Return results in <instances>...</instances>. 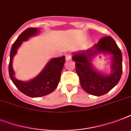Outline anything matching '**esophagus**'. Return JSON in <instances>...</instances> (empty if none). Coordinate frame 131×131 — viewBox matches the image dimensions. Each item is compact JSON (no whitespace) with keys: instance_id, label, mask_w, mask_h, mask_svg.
Returning <instances> with one entry per match:
<instances>
[{"instance_id":"34e87169","label":"esophagus","mask_w":131,"mask_h":131,"mask_svg":"<svg viewBox=\"0 0 131 131\" xmlns=\"http://www.w3.org/2000/svg\"><path fill=\"white\" fill-rule=\"evenodd\" d=\"M65 57L67 61L71 60V53H67L65 55Z\"/></svg>"}]
</instances>
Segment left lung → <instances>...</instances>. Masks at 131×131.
<instances>
[{
    "label": "left lung",
    "mask_w": 131,
    "mask_h": 131,
    "mask_svg": "<svg viewBox=\"0 0 131 131\" xmlns=\"http://www.w3.org/2000/svg\"><path fill=\"white\" fill-rule=\"evenodd\" d=\"M99 52L112 54V72L103 76L94 72L89 62V58ZM72 59L75 62V70L83 89L90 94L102 96L107 93L120 81L122 73V56L120 48L110 36L101 38L91 49L74 54Z\"/></svg>",
    "instance_id": "8db88e82"
}]
</instances>
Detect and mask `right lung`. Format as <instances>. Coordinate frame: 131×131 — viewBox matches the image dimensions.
<instances>
[{"label": "right lung", "instance_id": "add662e5", "mask_svg": "<svg viewBox=\"0 0 131 131\" xmlns=\"http://www.w3.org/2000/svg\"><path fill=\"white\" fill-rule=\"evenodd\" d=\"M37 28H28L17 37L12 45L10 52L9 64V73L11 81L19 91L30 97H40L51 93L58 85L65 62V57L62 56L51 60L45 66L42 72L33 80L29 82H21L14 77V71L12 67L13 56L16 54L17 49L22 41H26L32 36L37 33Z\"/></svg>", "mask_w": 131, "mask_h": 131}]
</instances>
